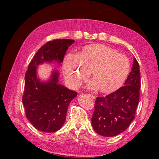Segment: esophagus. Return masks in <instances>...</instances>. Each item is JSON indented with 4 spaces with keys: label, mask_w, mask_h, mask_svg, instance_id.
I'll use <instances>...</instances> for the list:
<instances>
[{
    "label": "esophagus",
    "mask_w": 159,
    "mask_h": 159,
    "mask_svg": "<svg viewBox=\"0 0 159 159\" xmlns=\"http://www.w3.org/2000/svg\"><path fill=\"white\" fill-rule=\"evenodd\" d=\"M89 96L90 97V98H92V99H95V96H94L93 95H89Z\"/></svg>",
    "instance_id": "esophagus-1"
}]
</instances>
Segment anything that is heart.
Wrapping results in <instances>:
<instances>
[{"label": "heart", "mask_w": 159, "mask_h": 159, "mask_svg": "<svg viewBox=\"0 0 159 159\" xmlns=\"http://www.w3.org/2000/svg\"><path fill=\"white\" fill-rule=\"evenodd\" d=\"M64 71L68 84L77 88L91 76L88 88H98L102 93H111L125 81L130 69V61L116 50L101 44L85 46L79 55L69 52L64 60Z\"/></svg>", "instance_id": "obj_1"}]
</instances>
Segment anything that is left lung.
<instances>
[{"label": "left lung", "mask_w": 159, "mask_h": 159, "mask_svg": "<svg viewBox=\"0 0 159 159\" xmlns=\"http://www.w3.org/2000/svg\"><path fill=\"white\" fill-rule=\"evenodd\" d=\"M124 85L108 95L96 99L92 125L102 136L113 137L123 133L134 118L141 85L139 66L135 57Z\"/></svg>", "instance_id": "8db88e82"}]
</instances>
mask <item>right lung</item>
Masks as SVG:
<instances>
[{
  "label": "right lung",
  "instance_id": "obj_1",
  "mask_svg": "<svg viewBox=\"0 0 159 159\" xmlns=\"http://www.w3.org/2000/svg\"><path fill=\"white\" fill-rule=\"evenodd\" d=\"M74 42L71 39L48 41L38 50L29 64L22 102L28 120L40 131L53 133L62 127L70 102L77 93L59 83L57 70L53 69L48 80L42 81L37 75L38 67L44 63L56 62L60 65L66 50Z\"/></svg>",
  "mask_w": 159,
  "mask_h": 159
}]
</instances>
